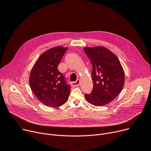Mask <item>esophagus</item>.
<instances>
[{
	"label": "esophagus",
	"mask_w": 151,
	"mask_h": 151,
	"mask_svg": "<svg viewBox=\"0 0 151 151\" xmlns=\"http://www.w3.org/2000/svg\"><path fill=\"white\" fill-rule=\"evenodd\" d=\"M80 84V80L78 79L75 82H71V85L73 86V87H78L79 85Z\"/></svg>",
	"instance_id": "34e87169"
}]
</instances>
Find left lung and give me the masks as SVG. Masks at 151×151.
<instances>
[{
    "label": "left lung",
    "instance_id": "left-lung-1",
    "mask_svg": "<svg viewBox=\"0 0 151 151\" xmlns=\"http://www.w3.org/2000/svg\"><path fill=\"white\" fill-rule=\"evenodd\" d=\"M83 50L91 61L93 89L85 97L90 103L102 106L114 100L124 84V72L118 57L103 47H86Z\"/></svg>",
    "mask_w": 151,
    "mask_h": 151
}]
</instances>
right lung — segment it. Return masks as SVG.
Here are the masks:
<instances>
[{
  "label": "right lung",
  "mask_w": 151,
  "mask_h": 151,
  "mask_svg": "<svg viewBox=\"0 0 151 151\" xmlns=\"http://www.w3.org/2000/svg\"><path fill=\"white\" fill-rule=\"evenodd\" d=\"M68 49L56 47L44 52L38 58L30 72V88L37 99L47 106L59 107L69 99L71 87L57 69Z\"/></svg>",
  "instance_id": "obj_1"
}]
</instances>
